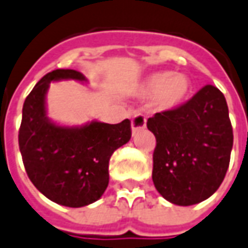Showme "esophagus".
<instances>
[{"label": "esophagus", "mask_w": 248, "mask_h": 248, "mask_svg": "<svg viewBox=\"0 0 248 248\" xmlns=\"http://www.w3.org/2000/svg\"><path fill=\"white\" fill-rule=\"evenodd\" d=\"M146 124V118L144 115H141V114H136L133 119H131V130L138 131L141 130V129H144Z\"/></svg>", "instance_id": "1"}]
</instances>
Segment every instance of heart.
Instances as JSON below:
<instances>
[{"instance_id":"obj_1","label":"heart","mask_w":248,"mask_h":248,"mask_svg":"<svg viewBox=\"0 0 248 248\" xmlns=\"http://www.w3.org/2000/svg\"><path fill=\"white\" fill-rule=\"evenodd\" d=\"M191 82L185 75L172 72H157L148 76L140 87V96L145 99L156 97L163 110H173L187 99Z\"/></svg>"}]
</instances>
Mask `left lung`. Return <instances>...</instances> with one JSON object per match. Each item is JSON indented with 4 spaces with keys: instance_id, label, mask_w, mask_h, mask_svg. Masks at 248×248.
Segmentation results:
<instances>
[{
    "instance_id": "1",
    "label": "left lung",
    "mask_w": 248,
    "mask_h": 248,
    "mask_svg": "<svg viewBox=\"0 0 248 248\" xmlns=\"http://www.w3.org/2000/svg\"><path fill=\"white\" fill-rule=\"evenodd\" d=\"M156 137L152 179L167 201L190 206L223 183L233 145L227 100L205 85L188 102L156 112L146 122Z\"/></svg>"
}]
</instances>
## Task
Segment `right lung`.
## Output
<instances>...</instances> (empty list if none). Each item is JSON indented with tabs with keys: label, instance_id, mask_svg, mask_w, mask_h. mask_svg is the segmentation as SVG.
<instances>
[{
	"label": "right lung",
	"instance_id": "right-lung-1",
	"mask_svg": "<svg viewBox=\"0 0 248 248\" xmlns=\"http://www.w3.org/2000/svg\"><path fill=\"white\" fill-rule=\"evenodd\" d=\"M85 76L57 69L33 87L23 106L18 146L33 186L55 203L81 208L97 201L108 186V163L118 148L129 142V119L110 124L92 121L82 126H61L47 117L46 93L51 81Z\"/></svg>",
	"mask_w": 248,
	"mask_h": 248
}]
</instances>
